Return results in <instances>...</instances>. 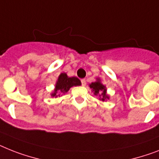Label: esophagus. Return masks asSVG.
Instances as JSON below:
<instances>
[{
    "label": "esophagus",
    "instance_id": "34e87169",
    "mask_svg": "<svg viewBox=\"0 0 159 159\" xmlns=\"http://www.w3.org/2000/svg\"><path fill=\"white\" fill-rule=\"evenodd\" d=\"M81 83H82V85L83 86H85L86 85V80H85V79H83V80H81Z\"/></svg>",
    "mask_w": 159,
    "mask_h": 159
}]
</instances>
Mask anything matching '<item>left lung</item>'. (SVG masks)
Segmentation results:
<instances>
[{"instance_id": "8db88e82", "label": "left lung", "mask_w": 159, "mask_h": 159, "mask_svg": "<svg viewBox=\"0 0 159 159\" xmlns=\"http://www.w3.org/2000/svg\"><path fill=\"white\" fill-rule=\"evenodd\" d=\"M89 87L92 89V92H93L95 96L99 97V100L102 102H106L107 99H110V97L107 94V89L101 81L100 78H97L95 82L91 83L89 84Z\"/></svg>"}]
</instances>
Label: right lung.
I'll return each mask as SVG.
<instances>
[{"label": "right lung", "instance_id": "obj_1", "mask_svg": "<svg viewBox=\"0 0 159 159\" xmlns=\"http://www.w3.org/2000/svg\"><path fill=\"white\" fill-rule=\"evenodd\" d=\"M80 85H81V82L77 77H69L66 73L63 72L59 75L57 82L55 84L54 90L52 92L51 96L56 98L67 93L73 86H80Z\"/></svg>", "mask_w": 159, "mask_h": 159}]
</instances>
